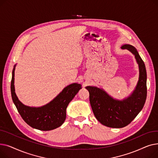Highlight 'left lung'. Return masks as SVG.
Returning <instances> with one entry per match:
<instances>
[{"mask_svg":"<svg viewBox=\"0 0 158 158\" xmlns=\"http://www.w3.org/2000/svg\"><path fill=\"white\" fill-rule=\"evenodd\" d=\"M121 48L135 55L139 66V80L132 94L119 101L112 98L102 88L86 87L95 117L102 125L113 128L129 125L142 110L147 98V72L143 61L133 46L126 44Z\"/></svg>","mask_w":158,"mask_h":158,"instance_id":"8db88e82","label":"left lung"}]
</instances>
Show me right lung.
Here are the masks:
<instances>
[{
    "label": "right lung",
    "mask_w": 158,
    "mask_h": 158,
    "mask_svg": "<svg viewBox=\"0 0 158 158\" xmlns=\"http://www.w3.org/2000/svg\"><path fill=\"white\" fill-rule=\"evenodd\" d=\"M15 66L12 72L11 92L13 101L23 120L32 128L41 131H51L61 126L66 119V107L81 89V85L73 83L67 86L51 102L44 106H27L19 100L15 92Z\"/></svg>",
    "instance_id": "right-lung-1"
}]
</instances>
